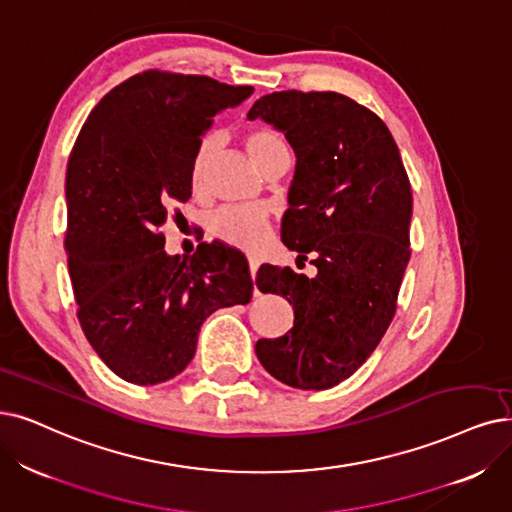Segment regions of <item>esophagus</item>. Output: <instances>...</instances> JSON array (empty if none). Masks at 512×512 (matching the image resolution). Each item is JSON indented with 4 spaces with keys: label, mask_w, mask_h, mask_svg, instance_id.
<instances>
[{
    "label": "esophagus",
    "mask_w": 512,
    "mask_h": 512,
    "mask_svg": "<svg viewBox=\"0 0 512 512\" xmlns=\"http://www.w3.org/2000/svg\"><path fill=\"white\" fill-rule=\"evenodd\" d=\"M248 262H250V275H252V281H254V279H256V271H258V260L250 256ZM254 294L258 296V290H254Z\"/></svg>",
    "instance_id": "esophagus-1"
}]
</instances>
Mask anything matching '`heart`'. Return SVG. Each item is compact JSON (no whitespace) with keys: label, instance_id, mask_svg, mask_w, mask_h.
Instances as JSON below:
<instances>
[{"label":"heart","instance_id":"b5f03b06","mask_svg":"<svg viewBox=\"0 0 512 512\" xmlns=\"http://www.w3.org/2000/svg\"><path fill=\"white\" fill-rule=\"evenodd\" d=\"M212 138L201 140V145L195 151L193 163H191V187L201 189L203 180H206L208 163L212 157ZM245 149H248L252 161L258 166V170L264 168V163L273 159L275 155L288 151V145L271 128H252L245 134ZM212 233L222 239L224 243L235 245V248L243 250H256L262 245L264 237H267L269 220L267 214L256 208H224L212 218Z\"/></svg>","mask_w":512,"mask_h":512}]
</instances>
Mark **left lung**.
<instances>
[{"label":"left lung","mask_w":512,"mask_h":512,"mask_svg":"<svg viewBox=\"0 0 512 512\" xmlns=\"http://www.w3.org/2000/svg\"><path fill=\"white\" fill-rule=\"evenodd\" d=\"M248 119L285 134L296 153L281 241L313 256L315 277L262 264L260 292L281 294L294 327L256 342L273 378L325 391L353 376L395 315L410 262L412 187L384 121L336 92H273Z\"/></svg>","instance_id":"1"}]
</instances>
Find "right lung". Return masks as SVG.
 <instances>
[{
  "label": "right lung",
  "mask_w": 512,
  "mask_h": 512,
  "mask_svg": "<svg viewBox=\"0 0 512 512\" xmlns=\"http://www.w3.org/2000/svg\"><path fill=\"white\" fill-rule=\"evenodd\" d=\"M254 92L206 75L145 71L102 98L67 166L69 275L96 355L149 386L191 363L201 323L248 304L245 256L220 241L170 256L161 227L191 197V163L214 117Z\"/></svg>",
  "instance_id": "right-lung-1"
}]
</instances>
